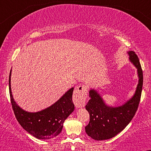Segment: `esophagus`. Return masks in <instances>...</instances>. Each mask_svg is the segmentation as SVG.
<instances>
[{
  "mask_svg": "<svg viewBox=\"0 0 151 151\" xmlns=\"http://www.w3.org/2000/svg\"><path fill=\"white\" fill-rule=\"evenodd\" d=\"M88 95V88L86 86L76 87L73 92V101L76 107H83L86 105V100Z\"/></svg>",
  "mask_w": 151,
  "mask_h": 151,
  "instance_id": "esophagus-1",
  "label": "esophagus"
}]
</instances>
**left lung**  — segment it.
Returning a JSON list of instances; mask_svg holds the SVG:
<instances>
[{
    "label": "left lung",
    "instance_id": "obj_1",
    "mask_svg": "<svg viewBox=\"0 0 151 151\" xmlns=\"http://www.w3.org/2000/svg\"><path fill=\"white\" fill-rule=\"evenodd\" d=\"M129 61L137 69L138 85L133 96L119 106H110L104 102L102 95L95 88L89 90L90 100L86 109L90 114V122L85 127L92 139L103 141L114 137L132 121L138 109L143 87V71L137 55L127 51Z\"/></svg>",
    "mask_w": 151,
    "mask_h": 151
}]
</instances>
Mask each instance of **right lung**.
Returning a JSON list of instances; mask_svg holds the SVG:
<instances>
[{"label": "right lung", "mask_w": 151, "mask_h": 151, "mask_svg": "<svg viewBox=\"0 0 151 151\" xmlns=\"http://www.w3.org/2000/svg\"><path fill=\"white\" fill-rule=\"evenodd\" d=\"M11 72L9 76V91L15 117L26 132L41 140H48L61 132L63 122L75 109L72 100L73 88H70L54 104L42 110L30 112L16 103L11 90Z\"/></svg>", "instance_id": "1"}]
</instances>
